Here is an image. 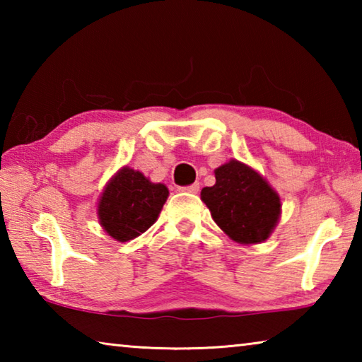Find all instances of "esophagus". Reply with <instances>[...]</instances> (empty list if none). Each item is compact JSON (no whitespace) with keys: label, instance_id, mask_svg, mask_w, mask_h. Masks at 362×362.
I'll return each instance as SVG.
<instances>
[{"label":"esophagus","instance_id":"obj_1","mask_svg":"<svg viewBox=\"0 0 362 362\" xmlns=\"http://www.w3.org/2000/svg\"><path fill=\"white\" fill-rule=\"evenodd\" d=\"M179 192H185V193H198L199 192V183H193V185L188 187H180Z\"/></svg>","mask_w":362,"mask_h":362}]
</instances>
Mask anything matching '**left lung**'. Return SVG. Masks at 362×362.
Masks as SVG:
<instances>
[{"mask_svg": "<svg viewBox=\"0 0 362 362\" xmlns=\"http://www.w3.org/2000/svg\"><path fill=\"white\" fill-rule=\"evenodd\" d=\"M216 185L201 189V201L230 240L260 244L272 236L281 217V198L265 177L238 159L216 170Z\"/></svg>", "mask_w": 362, "mask_h": 362, "instance_id": "8db88e82", "label": "left lung"}]
</instances>
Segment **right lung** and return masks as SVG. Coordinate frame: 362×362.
<instances>
[{
	"instance_id": "obj_1",
	"label": "right lung",
	"mask_w": 362,
	"mask_h": 362,
	"mask_svg": "<svg viewBox=\"0 0 362 362\" xmlns=\"http://www.w3.org/2000/svg\"><path fill=\"white\" fill-rule=\"evenodd\" d=\"M168 196L164 183H153L129 166L121 168L97 201L99 223L115 241H131L156 222Z\"/></svg>"
}]
</instances>
